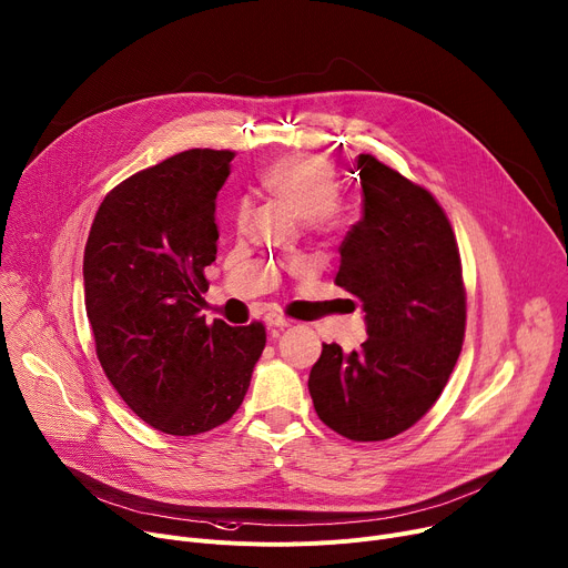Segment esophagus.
<instances>
[{"mask_svg": "<svg viewBox=\"0 0 568 568\" xmlns=\"http://www.w3.org/2000/svg\"><path fill=\"white\" fill-rule=\"evenodd\" d=\"M264 324H267L270 328H287L292 322L278 313H270L267 317H264Z\"/></svg>", "mask_w": 568, "mask_h": 568, "instance_id": "34e87169", "label": "esophagus"}]
</instances>
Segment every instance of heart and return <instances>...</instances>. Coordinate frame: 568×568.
I'll use <instances>...</instances> for the list:
<instances>
[{"mask_svg": "<svg viewBox=\"0 0 568 568\" xmlns=\"http://www.w3.org/2000/svg\"><path fill=\"white\" fill-rule=\"evenodd\" d=\"M257 184L270 196L296 210L313 231L333 233L343 229L347 212L337 201L335 169L317 158H290L272 164L257 175ZM237 223H246V207H240Z\"/></svg>", "mask_w": 568, "mask_h": 568, "instance_id": "obj_1", "label": "heart"}]
</instances>
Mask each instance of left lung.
I'll return each mask as SVG.
<instances>
[{"instance_id": "obj_1", "label": "left lung", "mask_w": 568, "mask_h": 568, "mask_svg": "<svg viewBox=\"0 0 568 568\" xmlns=\"http://www.w3.org/2000/svg\"><path fill=\"white\" fill-rule=\"evenodd\" d=\"M354 169L363 216L339 246L335 285L361 298L367 339L349 354L324 345L308 390L339 436L386 440L440 397L464 345L466 292L455 233L427 189L372 155Z\"/></svg>"}]
</instances>
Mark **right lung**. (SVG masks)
Returning <instances> with one entry per match:
<instances>
[{
  "instance_id": "add662e5",
  "label": "right lung",
  "mask_w": 568,
  "mask_h": 568,
  "mask_svg": "<svg viewBox=\"0 0 568 568\" xmlns=\"http://www.w3.org/2000/svg\"><path fill=\"white\" fill-rule=\"evenodd\" d=\"M233 158L194 148L128 178L104 196L84 248L98 361L139 418L171 436L229 423L267 343L260 322L201 315L216 194Z\"/></svg>"
}]
</instances>
